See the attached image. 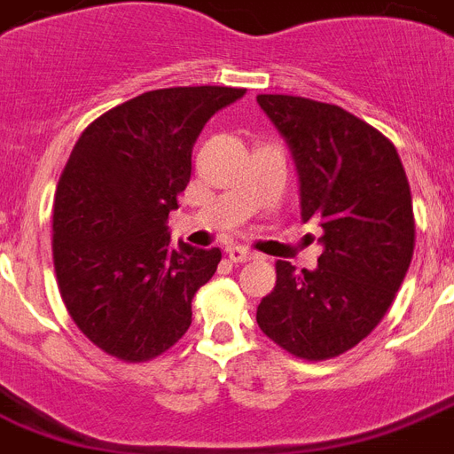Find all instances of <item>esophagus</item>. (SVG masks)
Segmentation results:
<instances>
[{
  "mask_svg": "<svg viewBox=\"0 0 454 454\" xmlns=\"http://www.w3.org/2000/svg\"><path fill=\"white\" fill-rule=\"evenodd\" d=\"M227 257H230V262H234V264H246V262L254 259V253H250V250L243 246H230L227 247Z\"/></svg>",
  "mask_w": 454,
  "mask_h": 454,
  "instance_id": "1",
  "label": "esophagus"
}]
</instances>
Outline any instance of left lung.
Instances as JSON below:
<instances>
[{
  "mask_svg": "<svg viewBox=\"0 0 454 454\" xmlns=\"http://www.w3.org/2000/svg\"><path fill=\"white\" fill-rule=\"evenodd\" d=\"M257 103L292 149L301 215L324 243L315 270L275 262L257 324L296 358H335L381 324L404 282L416 247L409 179L393 142L351 112L285 94Z\"/></svg>",
  "mask_w": 454,
  "mask_h": 454,
  "instance_id": "1",
  "label": "left lung"
}]
</instances>
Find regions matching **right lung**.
I'll list each match as a JSON object with an SVG mask.
<instances>
[{
  "mask_svg": "<svg viewBox=\"0 0 454 454\" xmlns=\"http://www.w3.org/2000/svg\"><path fill=\"white\" fill-rule=\"evenodd\" d=\"M243 94L146 91L89 123L66 160L52 211L57 285L75 326L112 358H158L192 324V298L223 253L172 246L168 218L190 184L200 130Z\"/></svg>",
  "mask_w": 454,
  "mask_h": 454,
  "instance_id": "obj_1",
  "label": "right lung"
}]
</instances>
